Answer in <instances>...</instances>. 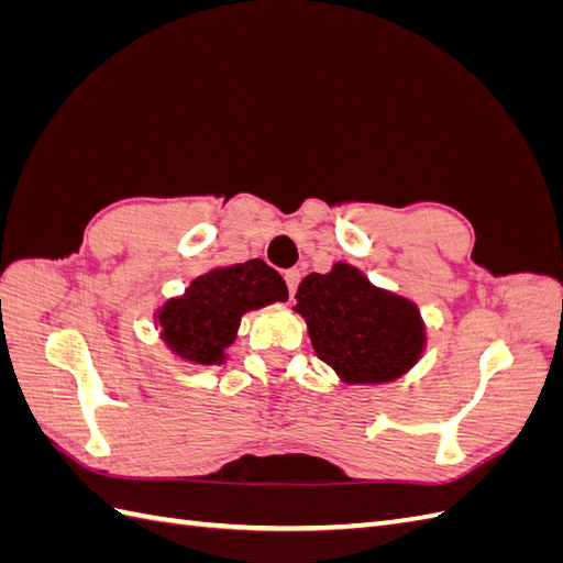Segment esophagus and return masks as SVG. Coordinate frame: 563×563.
Listing matches in <instances>:
<instances>
[{"label":"esophagus","mask_w":563,"mask_h":563,"mask_svg":"<svg viewBox=\"0 0 563 563\" xmlns=\"http://www.w3.org/2000/svg\"><path fill=\"white\" fill-rule=\"evenodd\" d=\"M300 280H302V271H300V268H290V271H285V283H288V292H290V297H295V292H297V285H300Z\"/></svg>","instance_id":"1"}]
</instances>
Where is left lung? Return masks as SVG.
Instances as JSON below:
<instances>
[{"label": "left lung", "instance_id": "left-lung-1", "mask_svg": "<svg viewBox=\"0 0 563 563\" xmlns=\"http://www.w3.org/2000/svg\"><path fill=\"white\" fill-rule=\"evenodd\" d=\"M295 297L317 355L353 385L397 379L423 351L416 305L375 288L349 263L307 275Z\"/></svg>", "mask_w": 563, "mask_h": 563}]
</instances>
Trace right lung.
<instances>
[{
    "label": "right lung",
    "instance_id": "right-lung-1",
    "mask_svg": "<svg viewBox=\"0 0 563 563\" xmlns=\"http://www.w3.org/2000/svg\"><path fill=\"white\" fill-rule=\"evenodd\" d=\"M283 300H288V285L266 261L214 268L190 283L184 297L162 307V336L190 363L220 365L224 349L236 339L242 314Z\"/></svg>",
    "mask_w": 563,
    "mask_h": 563
}]
</instances>
